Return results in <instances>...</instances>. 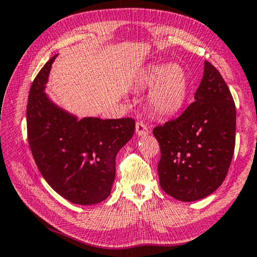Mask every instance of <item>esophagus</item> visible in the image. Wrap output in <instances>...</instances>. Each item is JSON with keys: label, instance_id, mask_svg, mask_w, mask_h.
<instances>
[{"label": "esophagus", "instance_id": "esophagus-1", "mask_svg": "<svg viewBox=\"0 0 257 257\" xmlns=\"http://www.w3.org/2000/svg\"><path fill=\"white\" fill-rule=\"evenodd\" d=\"M135 130H136V135L139 137L147 136L149 134V128L143 123V122H137Z\"/></svg>", "mask_w": 257, "mask_h": 257}]
</instances>
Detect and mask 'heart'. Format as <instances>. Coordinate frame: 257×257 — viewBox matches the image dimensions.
I'll list each match as a JSON object with an SVG mask.
<instances>
[{
  "label": "heart",
  "instance_id": "obj_1",
  "mask_svg": "<svg viewBox=\"0 0 257 257\" xmlns=\"http://www.w3.org/2000/svg\"><path fill=\"white\" fill-rule=\"evenodd\" d=\"M137 85L151 87L148 107L157 117H172L185 107L190 91L188 72L178 63L147 66L137 75Z\"/></svg>",
  "mask_w": 257,
  "mask_h": 257
}]
</instances>
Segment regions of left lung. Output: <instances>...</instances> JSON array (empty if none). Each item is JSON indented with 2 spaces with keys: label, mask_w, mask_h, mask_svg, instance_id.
Here are the masks:
<instances>
[{
  "label": "left lung",
  "mask_w": 257,
  "mask_h": 257,
  "mask_svg": "<svg viewBox=\"0 0 257 257\" xmlns=\"http://www.w3.org/2000/svg\"><path fill=\"white\" fill-rule=\"evenodd\" d=\"M194 98L181 116L153 130L162 152L160 186L182 202L202 200L217 190L235 147L234 101L219 71L206 61Z\"/></svg>",
  "instance_id": "1"
}]
</instances>
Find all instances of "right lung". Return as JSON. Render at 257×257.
<instances>
[{
    "label": "right lung",
    "mask_w": 257,
    "mask_h": 257,
    "mask_svg": "<svg viewBox=\"0 0 257 257\" xmlns=\"http://www.w3.org/2000/svg\"><path fill=\"white\" fill-rule=\"evenodd\" d=\"M53 56L34 79L29 94L28 139L41 175L69 202L93 205L109 196L117 152L132 140L133 118L78 116L46 93Z\"/></svg>",
    "instance_id": "right-lung-1"
}]
</instances>
